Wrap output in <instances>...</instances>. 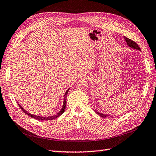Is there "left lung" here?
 I'll list each match as a JSON object with an SVG mask.
<instances>
[{"label":"left lung","instance_id":"8db88e82","mask_svg":"<svg viewBox=\"0 0 156 156\" xmlns=\"http://www.w3.org/2000/svg\"><path fill=\"white\" fill-rule=\"evenodd\" d=\"M124 39H125V41H126L128 46H129V47L132 48H135V49H137V50L141 51V48H139L138 44H137L135 42H134L133 41H132V40H130V39H129V38H126V37H125V36H124ZM94 111L97 113V114H98V115H99V116H101V117L107 118V116H108V115H107V114H102V113H100V112H97V111H96V110H94Z\"/></svg>","mask_w":156,"mask_h":156}]
</instances>
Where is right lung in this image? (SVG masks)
Returning a JSON list of instances; mask_svg holds the SVG:
<instances>
[{
	"instance_id": "1",
	"label": "right lung",
	"mask_w": 156,
	"mask_h": 156,
	"mask_svg": "<svg viewBox=\"0 0 156 156\" xmlns=\"http://www.w3.org/2000/svg\"><path fill=\"white\" fill-rule=\"evenodd\" d=\"M69 90V88H68V90H67V91L65 93V95H64V100H63V106H62V109H61V111L57 113V114L56 115H53V116H48V117H42V116H38V115H34V114H30V113H28L27 112H26L25 109H24L22 107H21L20 104L19 103H18V105H19V106L20 107V108L22 109V111L25 113L26 114H27V115H29V116L32 117L34 119H36V120H53V119H55L58 117H59L61 115H62V114H63V112H65V109H66V97H67V95H68V91Z\"/></svg>"
}]
</instances>
